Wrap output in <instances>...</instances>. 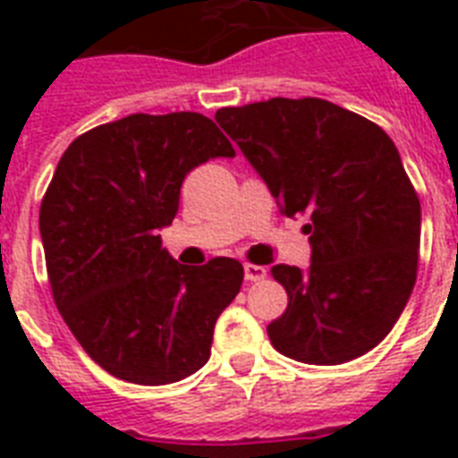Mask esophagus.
I'll list each match as a JSON object with an SVG mask.
<instances>
[{
    "mask_svg": "<svg viewBox=\"0 0 458 458\" xmlns=\"http://www.w3.org/2000/svg\"><path fill=\"white\" fill-rule=\"evenodd\" d=\"M266 268L264 266H257V264H244V280H250V283H257V280H264L266 278Z\"/></svg>",
    "mask_w": 458,
    "mask_h": 458,
    "instance_id": "1",
    "label": "esophagus"
}]
</instances>
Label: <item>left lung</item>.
<instances>
[{
  "label": "left lung",
  "mask_w": 458,
  "mask_h": 458,
  "mask_svg": "<svg viewBox=\"0 0 458 458\" xmlns=\"http://www.w3.org/2000/svg\"><path fill=\"white\" fill-rule=\"evenodd\" d=\"M261 175L280 214L306 216V271L278 264L285 313L268 326L280 354L337 366L385 340L411 297L420 201L383 128L326 99H285L216 111Z\"/></svg>",
  "instance_id": "1"
}]
</instances>
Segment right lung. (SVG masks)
I'll return each instance as SVG.
<instances>
[{
	"label": "right lung",
	"instance_id": "obj_1",
	"mask_svg": "<svg viewBox=\"0 0 458 458\" xmlns=\"http://www.w3.org/2000/svg\"><path fill=\"white\" fill-rule=\"evenodd\" d=\"M235 157L211 118L132 114L71 142L39 207L56 309L89 359L135 385H168L211 356L214 326L242 287L228 257L182 266L161 247L180 187L208 158Z\"/></svg>",
	"mask_w": 458,
	"mask_h": 458
}]
</instances>
